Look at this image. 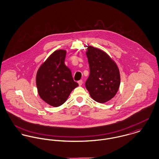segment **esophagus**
<instances>
[{
    "label": "esophagus",
    "mask_w": 159,
    "mask_h": 159,
    "mask_svg": "<svg viewBox=\"0 0 159 159\" xmlns=\"http://www.w3.org/2000/svg\"><path fill=\"white\" fill-rule=\"evenodd\" d=\"M78 83L79 86H81L83 84V80H80V81H78Z\"/></svg>",
    "instance_id": "1"
}]
</instances>
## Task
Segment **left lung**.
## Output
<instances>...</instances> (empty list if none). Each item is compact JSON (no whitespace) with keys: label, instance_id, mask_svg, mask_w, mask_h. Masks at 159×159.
I'll return each instance as SVG.
<instances>
[{"label":"left lung","instance_id":"obj_1","mask_svg":"<svg viewBox=\"0 0 159 159\" xmlns=\"http://www.w3.org/2000/svg\"><path fill=\"white\" fill-rule=\"evenodd\" d=\"M86 52L90 75L86 88L92 99L103 103L112 99L119 90L120 76L119 68L113 59L102 49L87 46Z\"/></svg>","mask_w":159,"mask_h":159}]
</instances>
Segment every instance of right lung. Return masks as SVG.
I'll return each mask as SVG.
<instances>
[{
	"mask_svg": "<svg viewBox=\"0 0 159 159\" xmlns=\"http://www.w3.org/2000/svg\"><path fill=\"white\" fill-rule=\"evenodd\" d=\"M66 51L53 52L40 66L36 75V85L40 98L50 106L64 103L70 93L78 86L70 68L65 65Z\"/></svg>",
	"mask_w": 159,
	"mask_h": 159,
	"instance_id": "obj_1",
	"label": "right lung"
}]
</instances>
